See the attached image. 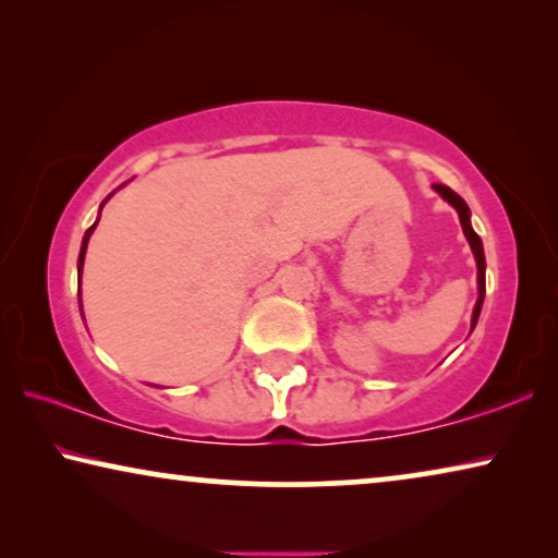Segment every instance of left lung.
<instances>
[{"instance_id": "8db88e82", "label": "left lung", "mask_w": 558, "mask_h": 558, "mask_svg": "<svg viewBox=\"0 0 558 558\" xmlns=\"http://www.w3.org/2000/svg\"><path fill=\"white\" fill-rule=\"evenodd\" d=\"M434 190H437V193L445 197V201L457 210V216H460V223H462L464 239L470 241L472 254H475V262H477V304H475V310H472V330H475L480 310H483V300H485V251H483V241H480V235L475 233V228H472V223H470L468 203H464L462 197L457 195L454 190H449L447 185H434Z\"/></svg>"}]
</instances>
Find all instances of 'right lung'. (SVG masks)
I'll return each instance as SVG.
<instances>
[{
  "mask_svg": "<svg viewBox=\"0 0 558 558\" xmlns=\"http://www.w3.org/2000/svg\"><path fill=\"white\" fill-rule=\"evenodd\" d=\"M113 195V193H111ZM109 195V197H111ZM109 197H106V201H109ZM104 201V203H106ZM104 203H101V208H104ZM98 218H101V213H98ZM98 226V220H96V223L94 226H90L88 228V231H86V235H83V246H81V256H78V281H81V271H83V258H86V246H88V239H90V233H94V228ZM81 296V294H78Z\"/></svg>",
  "mask_w": 558,
  "mask_h": 558,
  "instance_id": "1",
  "label": "right lung"
}]
</instances>
